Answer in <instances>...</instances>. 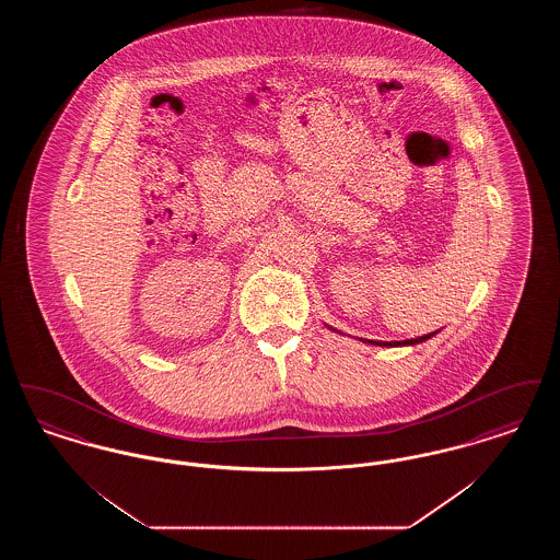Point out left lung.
<instances>
[{
    "label": "left lung",
    "mask_w": 560,
    "mask_h": 560,
    "mask_svg": "<svg viewBox=\"0 0 560 560\" xmlns=\"http://www.w3.org/2000/svg\"><path fill=\"white\" fill-rule=\"evenodd\" d=\"M434 334H436V331L427 334V336H420V338H413V340H402V342H372V340H365V342L375 345V347H411V345H420V342H424L428 338H432Z\"/></svg>",
    "instance_id": "left-lung-1"
}]
</instances>
